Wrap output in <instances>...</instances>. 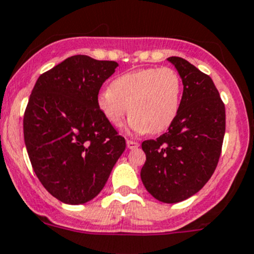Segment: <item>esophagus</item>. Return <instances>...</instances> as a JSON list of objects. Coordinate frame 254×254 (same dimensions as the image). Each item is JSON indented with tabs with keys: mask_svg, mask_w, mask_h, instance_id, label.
<instances>
[{
	"mask_svg": "<svg viewBox=\"0 0 254 254\" xmlns=\"http://www.w3.org/2000/svg\"><path fill=\"white\" fill-rule=\"evenodd\" d=\"M127 148H129V150H135V148L139 147L140 143L136 142V141H132V140H127Z\"/></svg>",
	"mask_w": 254,
	"mask_h": 254,
	"instance_id": "esophagus-1",
	"label": "esophagus"
}]
</instances>
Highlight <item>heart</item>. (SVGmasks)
Here are the masks:
<instances>
[{
	"instance_id": "heart-1",
	"label": "heart",
	"mask_w": 254,
	"mask_h": 254,
	"mask_svg": "<svg viewBox=\"0 0 254 254\" xmlns=\"http://www.w3.org/2000/svg\"><path fill=\"white\" fill-rule=\"evenodd\" d=\"M183 96V82L171 67H148L123 73L97 97V106L107 122L120 127L132 114L127 130L135 134H158L172 125Z\"/></svg>"
}]
</instances>
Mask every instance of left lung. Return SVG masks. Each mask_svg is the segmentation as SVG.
I'll return each mask as SVG.
<instances>
[{
    "mask_svg": "<svg viewBox=\"0 0 254 254\" xmlns=\"http://www.w3.org/2000/svg\"><path fill=\"white\" fill-rule=\"evenodd\" d=\"M183 82L181 109L168 131L142 142L141 181L157 200L175 204L206 184L221 155L225 106L212 79L182 58L172 56Z\"/></svg>",
    "mask_w": 254,
    "mask_h": 254,
    "instance_id": "8db88e82",
    "label": "left lung"
}]
</instances>
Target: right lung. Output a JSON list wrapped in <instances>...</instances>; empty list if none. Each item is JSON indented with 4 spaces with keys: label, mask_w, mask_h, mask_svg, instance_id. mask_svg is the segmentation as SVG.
I'll return each mask as SVG.
<instances>
[{
    "label": "right lung",
    "mask_w": 254,
    "mask_h": 254,
    "mask_svg": "<svg viewBox=\"0 0 254 254\" xmlns=\"http://www.w3.org/2000/svg\"><path fill=\"white\" fill-rule=\"evenodd\" d=\"M118 63L67 58L39 76L23 119L28 156L49 193L65 204L92 200L125 150V139L97 106Z\"/></svg>",
    "instance_id": "obj_1"
}]
</instances>
